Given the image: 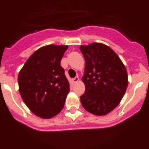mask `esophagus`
<instances>
[{"label": "esophagus", "instance_id": "obj_1", "mask_svg": "<svg viewBox=\"0 0 149 149\" xmlns=\"http://www.w3.org/2000/svg\"><path fill=\"white\" fill-rule=\"evenodd\" d=\"M79 79L78 77H74V78H73V79H72V83H73V84H75V83H77V82H78Z\"/></svg>", "mask_w": 149, "mask_h": 149}]
</instances>
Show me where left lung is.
<instances>
[{
    "mask_svg": "<svg viewBox=\"0 0 149 149\" xmlns=\"http://www.w3.org/2000/svg\"><path fill=\"white\" fill-rule=\"evenodd\" d=\"M86 61V86L80 102L85 109L95 115H105L120 102L128 86L126 67L117 54L102 43L81 45Z\"/></svg>",
    "mask_w": 149,
    "mask_h": 149,
    "instance_id": "1",
    "label": "left lung"
}]
</instances>
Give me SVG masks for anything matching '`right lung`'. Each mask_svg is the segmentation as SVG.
Masks as SVG:
<instances>
[{
	"instance_id": "right-lung-1",
	"label": "right lung",
	"mask_w": 149,
	"mask_h": 149,
	"mask_svg": "<svg viewBox=\"0 0 149 149\" xmlns=\"http://www.w3.org/2000/svg\"><path fill=\"white\" fill-rule=\"evenodd\" d=\"M67 45L40 47L26 61L18 76L19 91L26 105L44 119L54 117L64 106L70 84L61 66Z\"/></svg>"
}]
</instances>
